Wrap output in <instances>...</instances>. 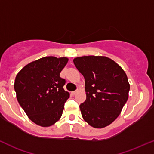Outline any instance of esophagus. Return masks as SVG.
Listing matches in <instances>:
<instances>
[{
  "label": "esophagus",
  "instance_id": "obj_1",
  "mask_svg": "<svg viewBox=\"0 0 154 154\" xmlns=\"http://www.w3.org/2000/svg\"><path fill=\"white\" fill-rule=\"evenodd\" d=\"M77 91H73V92H72V94H73V95H75V94H77Z\"/></svg>",
  "mask_w": 154,
  "mask_h": 154
}]
</instances>
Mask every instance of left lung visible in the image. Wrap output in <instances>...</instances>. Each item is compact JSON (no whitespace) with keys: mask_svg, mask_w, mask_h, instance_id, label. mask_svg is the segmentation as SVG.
<instances>
[{"mask_svg":"<svg viewBox=\"0 0 154 154\" xmlns=\"http://www.w3.org/2000/svg\"><path fill=\"white\" fill-rule=\"evenodd\" d=\"M85 78L86 100L80 105L82 118L94 128H104L118 117L129 98L130 85L123 69L104 56L73 60Z\"/></svg>","mask_w":154,"mask_h":154,"instance_id":"obj_1","label":"left lung"}]
</instances>
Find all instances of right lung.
Listing matches in <instances>:
<instances>
[{"label": "right lung", "mask_w": 154, "mask_h": 154, "mask_svg": "<svg viewBox=\"0 0 154 154\" xmlns=\"http://www.w3.org/2000/svg\"><path fill=\"white\" fill-rule=\"evenodd\" d=\"M65 57H44L25 66L17 74V99L28 118L47 127L60 119L69 93L63 89L60 73L68 62Z\"/></svg>", "instance_id": "1"}]
</instances>
